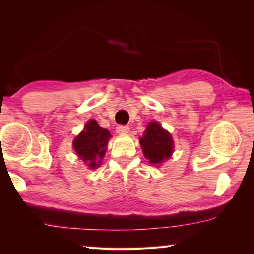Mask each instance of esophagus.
<instances>
[{"mask_svg":"<svg viewBox=\"0 0 254 254\" xmlns=\"http://www.w3.org/2000/svg\"><path fill=\"white\" fill-rule=\"evenodd\" d=\"M128 131H130V127H128L127 126H118L117 127V132L120 133V134H127V133H128Z\"/></svg>","mask_w":254,"mask_h":254,"instance_id":"34e87169","label":"esophagus"}]
</instances>
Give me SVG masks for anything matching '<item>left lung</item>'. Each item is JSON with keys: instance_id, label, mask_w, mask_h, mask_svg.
<instances>
[{"instance_id": "1", "label": "left lung", "mask_w": 254, "mask_h": 254, "mask_svg": "<svg viewBox=\"0 0 254 254\" xmlns=\"http://www.w3.org/2000/svg\"><path fill=\"white\" fill-rule=\"evenodd\" d=\"M140 144L145 158L153 165L163 162L174 151L173 137L157 122L149 123L143 136L140 139Z\"/></svg>"}]
</instances>
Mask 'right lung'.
I'll return each instance as SVG.
<instances>
[{"mask_svg":"<svg viewBox=\"0 0 254 254\" xmlns=\"http://www.w3.org/2000/svg\"><path fill=\"white\" fill-rule=\"evenodd\" d=\"M110 137V132L98 126L95 120H92L86 124L84 131L75 137L72 145L81 160L94 169L100 166Z\"/></svg>","mask_w":254,"mask_h":254,"instance_id":"1","label":"right lung"}]
</instances>
